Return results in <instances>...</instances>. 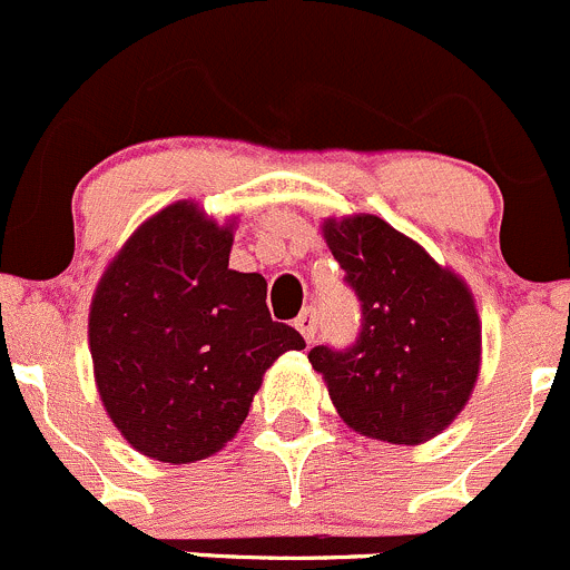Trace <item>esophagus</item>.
Instances as JSON below:
<instances>
[{"label": "esophagus", "mask_w": 570, "mask_h": 570, "mask_svg": "<svg viewBox=\"0 0 570 570\" xmlns=\"http://www.w3.org/2000/svg\"><path fill=\"white\" fill-rule=\"evenodd\" d=\"M295 327L303 333V338L311 344V341L316 338V327H320V316H316V308H305L303 314L295 320Z\"/></svg>", "instance_id": "34e87169"}]
</instances>
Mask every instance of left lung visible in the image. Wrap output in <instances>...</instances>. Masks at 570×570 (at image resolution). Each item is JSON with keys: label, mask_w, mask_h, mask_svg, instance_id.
<instances>
[{"label": "left lung", "mask_w": 570, "mask_h": 570, "mask_svg": "<svg viewBox=\"0 0 570 570\" xmlns=\"http://www.w3.org/2000/svg\"><path fill=\"white\" fill-rule=\"evenodd\" d=\"M327 245L361 301L346 350L314 346L350 429L393 445L440 434L464 410L481 368V320L464 281L376 215L327 218Z\"/></svg>", "instance_id": "8db88e82"}]
</instances>
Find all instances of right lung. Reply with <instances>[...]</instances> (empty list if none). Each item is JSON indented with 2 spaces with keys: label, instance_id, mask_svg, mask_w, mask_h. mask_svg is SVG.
I'll return each instance as SVG.
<instances>
[{
  "label": "right lung",
  "instance_id": "add662e5",
  "mask_svg": "<svg viewBox=\"0 0 570 570\" xmlns=\"http://www.w3.org/2000/svg\"><path fill=\"white\" fill-rule=\"evenodd\" d=\"M229 250L232 226L177 202L144 220L95 289V382L144 456L190 464L218 453L269 365L305 346L269 316L267 281L229 269Z\"/></svg>",
  "mask_w": 570,
  "mask_h": 570
}]
</instances>
